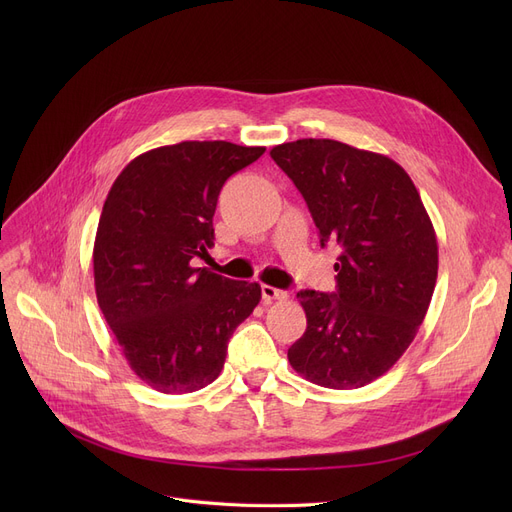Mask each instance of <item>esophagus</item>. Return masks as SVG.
Returning <instances> with one entry per match:
<instances>
[{
	"instance_id": "1",
	"label": "esophagus",
	"mask_w": 512,
	"mask_h": 512,
	"mask_svg": "<svg viewBox=\"0 0 512 512\" xmlns=\"http://www.w3.org/2000/svg\"><path fill=\"white\" fill-rule=\"evenodd\" d=\"M261 299H263L265 305H270L272 301H286L288 299V292L280 290V288H274L270 284H263L261 286Z\"/></svg>"
}]
</instances>
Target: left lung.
Returning <instances> with one entry per match:
<instances>
[{
  "mask_svg": "<svg viewBox=\"0 0 512 512\" xmlns=\"http://www.w3.org/2000/svg\"><path fill=\"white\" fill-rule=\"evenodd\" d=\"M272 159L299 188L321 247L338 242L336 292L301 290L305 334L292 369L334 390L371 384L413 342L438 278V240L409 174L394 159L332 139L278 145Z\"/></svg>",
  "mask_w": 512,
  "mask_h": 512,
  "instance_id": "obj_1",
  "label": "left lung"
}]
</instances>
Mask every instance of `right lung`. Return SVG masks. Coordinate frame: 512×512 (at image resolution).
Returning a JSON list of instances; mask_svg holds the SVG:
<instances>
[{"instance_id":"obj_1","label":"right lung","mask_w":512,"mask_h":512,"mask_svg":"<svg viewBox=\"0 0 512 512\" xmlns=\"http://www.w3.org/2000/svg\"><path fill=\"white\" fill-rule=\"evenodd\" d=\"M265 147L184 141L120 172L93 247L99 309L130 369L157 392H195L218 378L228 340L259 305L257 282L195 267L213 247L224 182Z\"/></svg>"}]
</instances>
